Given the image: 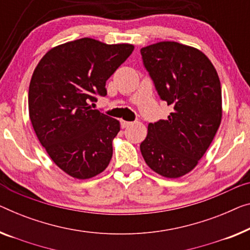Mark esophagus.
I'll list each match as a JSON object with an SVG mask.
<instances>
[{
    "label": "esophagus",
    "mask_w": 250,
    "mask_h": 250,
    "mask_svg": "<svg viewBox=\"0 0 250 250\" xmlns=\"http://www.w3.org/2000/svg\"><path fill=\"white\" fill-rule=\"evenodd\" d=\"M132 124H133V122H129V121H124V120H122L121 121V126H122V128H128V126L131 125Z\"/></svg>",
    "instance_id": "obj_1"
}]
</instances>
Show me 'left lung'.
<instances>
[{
    "mask_svg": "<svg viewBox=\"0 0 250 250\" xmlns=\"http://www.w3.org/2000/svg\"><path fill=\"white\" fill-rule=\"evenodd\" d=\"M140 53L159 98L173 106L167 120L148 125L141 155L157 174L181 177L197 165L220 125V80L210 59L193 47L162 42Z\"/></svg>",
    "mask_w": 250,
    "mask_h": 250,
    "instance_id": "obj_1",
    "label": "left lung"
}]
</instances>
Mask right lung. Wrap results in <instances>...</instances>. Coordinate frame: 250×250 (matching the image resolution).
I'll return each mask as SVG.
<instances>
[{
    "label": "right lung",
    "instance_id": "right-lung-1",
    "mask_svg": "<svg viewBox=\"0 0 250 250\" xmlns=\"http://www.w3.org/2000/svg\"><path fill=\"white\" fill-rule=\"evenodd\" d=\"M133 51L129 43L82 38L50 49L32 74L28 104L40 144L62 170L78 180L102 173L120 124L92 110L105 83Z\"/></svg>",
    "mask_w": 250,
    "mask_h": 250
}]
</instances>
